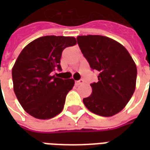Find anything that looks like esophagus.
Returning <instances> with one entry per match:
<instances>
[{"instance_id": "1", "label": "esophagus", "mask_w": 150, "mask_h": 150, "mask_svg": "<svg viewBox=\"0 0 150 150\" xmlns=\"http://www.w3.org/2000/svg\"><path fill=\"white\" fill-rule=\"evenodd\" d=\"M83 83V80H79V81L75 82V85H76V86H79V85L82 84Z\"/></svg>"}]
</instances>
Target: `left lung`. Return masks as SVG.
Here are the masks:
<instances>
[{"label":"left lung","mask_w":150,"mask_h":150,"mask_svg":"<svg viewBox=\"0 0 150 150\" xmlns=\"http://www.w3.org/2000/svg\"><path fill=\"white\" fill-rule=\"evenodd\" d=\"M79 48L91 69L100 72L98 82L91 83V94L83 104L101 116L116 115L130 100L136 88L137 66L125 47L101 35L77 37Z\"/></svg>","instance_id":"1"}]
</instances>
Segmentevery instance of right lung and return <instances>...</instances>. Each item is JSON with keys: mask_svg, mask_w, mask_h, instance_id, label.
Masks as SVG:
<instances>
[{"mask_svg": "<svg viewBox=\"0 0 150 150\" xmlns=\"http://www.w3.org/2000/svg\"><path fill=\"white\" fill-rule=\"evenodd\" d=\"M75 44L74 37L44 36L29 43L18 55L12 69L13 91L30 116L48 120L62 111L75 80L56 77L52 71L61 70L62 50Z\"/></svg>", "mask_w": 150, "mask_h": 150, "instance_id": "1", "label": "right lung"}]
</instances>
